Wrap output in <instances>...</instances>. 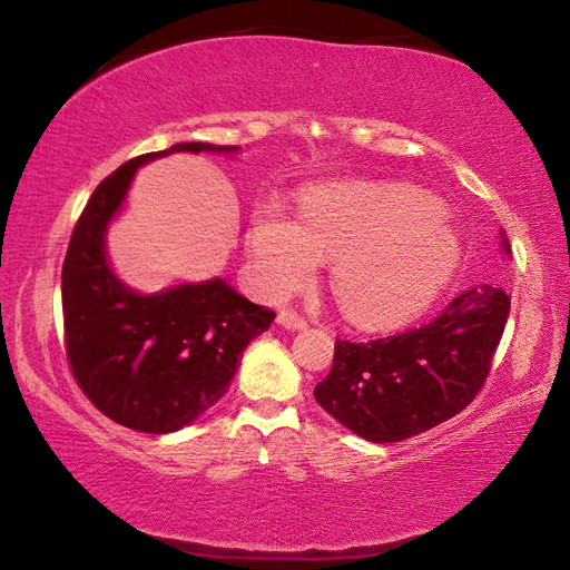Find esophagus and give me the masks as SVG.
<instances>
[{
    "instance_id": "1",
    "label": "esophagus",
    "mask_w": 570,
    "mask_h": 570,
    "mask_svg": "<svg viewBox=\"0 0 570 570\" xmlns=\"http://www.w3.org/2000/svg\"><path fill=\"white\" fill-rule=\"evenodd\" d=\"M275 321H278V326H283L287 331H302V328H306V321L299 314L292 312V309H283Z\"/></svg>"
}]
</instances>
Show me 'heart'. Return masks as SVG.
Masks as SVG:
<instances>
[{"label":"heart","mask_w":570,"mask_h":570,"mask_svg":"<svg viewBox=\"0 0 570 570\" xmlns=\"http://www.w3.org/2000/svg\"><path fill=\"white\" fill-rule=\"evenodd\" d=\"M261 289L289 297L333 258L343 312L364 326L417 316L449 285L460 247L434 196L393 184H350L304 196L299 223L273 204L249 229Z\"/></svg>","instance_id":"heart-1"}]
</instances>
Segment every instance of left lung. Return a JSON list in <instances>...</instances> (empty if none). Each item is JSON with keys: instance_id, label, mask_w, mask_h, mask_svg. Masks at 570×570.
I'll return each instance as SVG.
<instances>
[{"instance_id": "obj_1", "label": "left lung", "mask_w": 570, "mask_h": 570, "mask_svg": "<svg viewBox=\"0 0 570 570\" xmlns=\"http://www.w3.org/2000/svg\"><path fill=\"white\" fill-rule=\"evenodd\" d=\"M503 254L511 244L501 233ZM511 297L474 285L426 326L372 343L335 341L333 368L314 389L333 420L374 443L417 436L465 410L489 374Z\"/></svg>"}]
</instances>
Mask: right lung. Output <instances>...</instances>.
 <instances>
[{
	"instance_id": "obj_1",
	"label": "right lung",
	"mask_w": 570,
	"mask_h": 570,
	"mask_svg": "<svg viewBox=\"0 0 570 570\" xmlns=\"http://www.w3.org/2000/svg\"><path fill=\"white\" fill-rule=\"evenodd\" d=\"M173 153L237 156L239 148L175 144L117 167L86 204L61 266L73 379L102 414L146 434L177 432L218 403L242 352L275 318L223 278L144 295L112 271L107 229L127 202L136 170Z\"/></svg>"
}]
</instances>
